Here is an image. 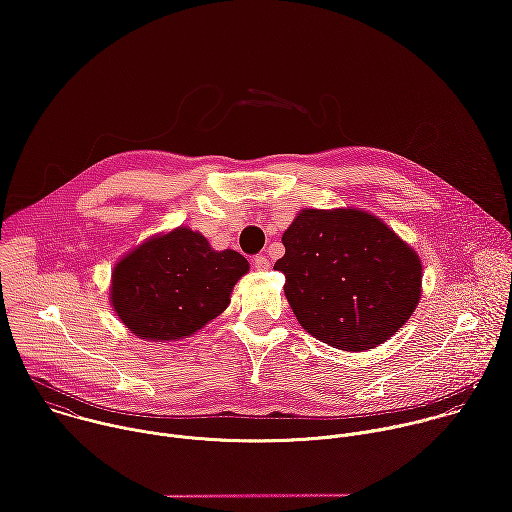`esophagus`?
Here are the masks:
<instances>
[{
    "instance_id": "esophagus-1",
    "label": "esophagus",
    "mask_w": 512,
    "mask_h": 512,
    "mask_svg": "<svg viewBox=\"0 0 512 512\" xmlns=\"http://www.w3.org/2000/svg\"><path fill=\"white\" fill-rule=\"evenodd\" d=\"M253 267L257 269V271H265V269H269L271 267V263H269V259H267V255H255L253 257Z\"/></svg>"
}]
</instances>
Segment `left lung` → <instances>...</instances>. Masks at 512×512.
I'll list each match as a JSON object with an SVG mask.
<instances>
[{
  "label": "left lung",
  "mask_w": 512,
  "mask_h": 512,
  "mask_svg": "<svg viewBox=\"0 0 512 512\" xmlns=\"http://www.w3.org/2000/svg\"><path fill=\"white\" fill-rule=\"evenodd\" d=\"M285 298L318 340L348 352L389 340L415 312L421 261L377 216L302 210L283 233Z\"/></svg>",
  "instance_id": "8db88e82"
}]
</instances>
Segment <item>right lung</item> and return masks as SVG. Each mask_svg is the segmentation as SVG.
Wrapping results in <instances>:
<instances>
[{
	"instance_id": "1",
	"label": "right lung",
	"mask_w": 512,
	"mask_h": 512,
	"mask_svg": "<svg viewBox=\"0 0 512 512\" xmlns=\"http://www.w3.org/2000/svg\"><path fill=\"white\" fill-rule=\"evenodd\" d=\"M247 271L241 253L214 251L200 233L178 227L141 243L115 265L111 302L135 336L178 340L225 312Z\"/></svg>"
}]
</instances>
